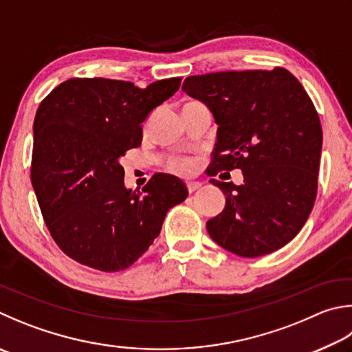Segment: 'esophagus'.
I'll return each instance as SVG.
<instances>
[{"label": "esophagus", "mask_w": 352, "mask_h": 352, "mask_svg": "<svg viewBox=\"0 0 352 352\" xmlns=\"http://www.w3.org/2000/svg\"><path fill=\"white\" fill-rule=\"evenodd\" d=\"M186 186H188V190L190 194L192 192H195L197 189H200L201 188V183H198V182H188L186 183Z\"/></svg>", "instance_id": "esophagus-1"}]
</instances>
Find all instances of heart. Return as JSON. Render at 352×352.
<instances>
[{
  "label": "heart",
  "mask_w": 352,
  "mask_h": 352,
  "mask_svg": "<svg viewBox=\"0 0 352 352\" xmlns=\"http://www.w3.org/2000/svg\"><path fill=\"white\" fill-rule=\"evenodd\" d=\"M195 163L190 158H177L170 162V169L178 172V174H190L194 170Z\"/></svg>",
  "instance_id": "1"
}]
</instances>
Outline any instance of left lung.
Wrapping results in <instances>:
<instances>
[{"mask_svg":"<svg viewBox=\"0 0 352 352\" xmlns=\"http://www.w3.org/2000/svg\"><path fill=\"white\" fill-rule=\"evenodd\" d=\"M182 89L219 124L208 175L243 172L240 186L210 180L226 195L225 209L206 223L210 239L248 258L283 248L317 195L323 135L309 95L283 67L194 75Z\"/></svg>","mask_w":352,"mask_h":352,"instance_id":"obj_1","label":"left lung"}]
</instances>
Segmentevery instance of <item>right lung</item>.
Masks as SVG:
<instances>
[{
  "mask_svg": "<svg viewBox=\"0 0 352 352\" xmlns=\"http://www.w3.org/2000/svg\"><path fill=\"white\" fill-rule=\"evenodd\" d=\"M182 78L146 89L131 81L70 78L38 107L30 180L50 235L70 258L115 272L135 263L158 237L168 210L186 200L180 178L154 174L135 192L120 160L142 144V123Z\"/></svg>",
  "mask_w": 352,
  "mask_h": 352,
  "instance_id": "obj_1",
  "label": "right lung"
}]
</instances>
